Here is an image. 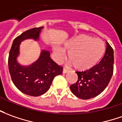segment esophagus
<instances>
[{
	"mask_svg": "<svg viewBox=\"0 0 122 122\" xmlns=\"http://www.w3.org/2000/svg\"><path fill=\"white\" fill-rule=\"evenodd\" d=\"M69 72V70L68 69H66V68H64V69H63V71L62 72L64 73V74H66V73H67V72Z\"/></svg>",
	"mask_w": 122,
	"mask_h": 122,
	"instance_id": "34e87169",
	"label": "esophagus"
}]
</instances>
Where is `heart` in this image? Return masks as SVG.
<instances>
[{
	"mask_svg": "<svg viewBox=\"0 0 122 122\" xmlns=\"http://www.w3.org/2000/svg\"><path fill=\"white\" fill-rule=\"evenodd\" d=\"M68 53V60L76 70L84 71L92 68L104 54V41L88 34H80L68 42L64 46ZM54 54L61 59L63 52L57 48L53 49Z\"/></svg>",
	"mask_w": 122,
	"mask_h": 122,
	"instance_id": "b5f03b06",
	"label": "heart"
}]
</instances>
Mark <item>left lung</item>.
Masks as SVG:
<instances>
[{
    "label": "left lung",
    "mask_w": 122,
    "mask_h": 122,
    "mask_svg": "<svg viewBox=\"0 0 122 122\" xmlns=\"http://www.w3.org/2000/svg\"><path fill=\"white\" fill-rule=\"evenodd\" d=\"M104 57L99 64L86 71L76 72L78 80L70 86L76 97L88 100L94 98L107 87L114 72V50L108 42Z\"/></svg>",
    "instance_id": "8db88e82"
}]
</instances>
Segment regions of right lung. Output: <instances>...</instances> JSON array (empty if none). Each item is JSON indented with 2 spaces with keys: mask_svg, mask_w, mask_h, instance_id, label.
Here are the masks:
<instances>
[{
  "mask_svg": "<svg viewBox=\"0 0 122 122\" xmlns=\"http://www.w3.org/2000/svg\"><path fill=\"white\" fill-rule=\"evenodd\" d=\"M42 28H31L16 37L8 56V69L12 81L20 91L31 96H39L46 93L54 77L62 73V67L54 62L50 57V52L46 50L41 52L40 58L30 66H22L16 61L21 41L27 38L37 40Z\"/></svg>",
  "mask_w": 122,
  "mask_h": 122,
  "instance_id": "obj_1",
  "label": "right lung"
}]
</instances>
